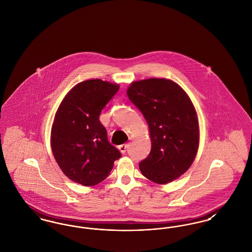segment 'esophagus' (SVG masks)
<instances>
[{
    "label": "esophagus",
    "mask_w": 252,
    "mask_h": 252,
    "mask_svg": "<svg viewBox=\"0 0 252 252\" xmlns=\"http://www.w3.org/2000/svg\"><path fill=\"white\" fill-rule=\"evenodd\" d=\"M126 148H127V144H123L119 145V149H120V151L123 154H125L126 152Z\"/></svg>",
    "instance_id": "34e87169"
}]
</instances>
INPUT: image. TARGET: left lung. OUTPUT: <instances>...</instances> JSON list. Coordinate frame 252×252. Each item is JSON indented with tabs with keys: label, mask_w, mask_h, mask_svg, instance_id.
Returning a JSON list of instances; mask_svg holds the SVG:
<instances>
[{
	"label": "left lung",
	"mask_w": 252,
	"mask_h": 252,
	"mask_svg": "<svg viewBox=\"0 0 252 252\" xmlns=\"http://www.w3.org/2000/svg\"><path fill=\"white\" fill-rule=\"evenodd\" d=\"M148 124L151 151L139 164L142 174L166 184L192 165L199 144L195 108L184 90L165 78L132 82L126 91Z\"/></svg>",
	"instance_id": "8db88e82"
}]
</instances>
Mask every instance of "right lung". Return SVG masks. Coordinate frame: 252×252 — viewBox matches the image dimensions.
Segmentation results:
<instances>
[{
  "label": "right lung",
  "instance_id": "obj_1",
  "mask_svg": "<svg viewBox=\"0 0 252 252\" xmlns=\"http://www.w3.org/2000/svg\"><path fill=\"white\" fill-rule=\"evenodd\" d=\"M119 85L101 79L75 85L62 100L51 131L54 157L67 178L84 186L105 180L121 157L99 120Z\"/></svg>",
  "mask_w": 252,
  "mask_h": 252
}]
</instances>
